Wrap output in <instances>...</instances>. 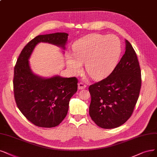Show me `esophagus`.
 <instances>
[{"mask_svg": "<svg viewBox=\"0 0 157 157\" xmlns=\"http://www.w3.org/2000/svg\"><path fill=\"white\" fill-rule=\"evenodd\" d=\"M86 85L84 84L82 82H79L78 83V89L80 90V89H84L86 88Z\"/></svg>", "mask_w": 157, "mask_h": 157, "instance_id": "esophagus-1", "label": "esophagus"}]
</instances>
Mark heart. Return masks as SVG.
<instances>
[{
	"label": "heart",
	"mask_w": 157,
	"mask_h": 157,
	"mask_svg": "<svg viewBox=\"0 0 157 157\" xmlns=\"http://www.w3.org/2000/svg\"><path fill=\"white\" fill-rule=\"evenodd\" d=\"M121 52V44L115 36L94 33L79 39L73 45V55L67 57V66L74 72H78L82 63L92 78H105L117 66Z\"/></svg>",
	"instance_id": "1"
}]
</instances>
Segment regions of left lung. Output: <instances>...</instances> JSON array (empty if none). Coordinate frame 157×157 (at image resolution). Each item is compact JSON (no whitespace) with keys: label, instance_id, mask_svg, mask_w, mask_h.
Here are the masks:
<instances>
[{"label":"left lung","instance_id":"left-lung-1","mask_svg":"<svg viewBox=\"0 0 157 157\" xmlns=\"http://www.w3.org/2000/svg\"><path fill=\"white\" fill-rule=\"evenodd\" d=\"M141 71L136 54L125 40V52L108 77L90 85L89 114L101 128L113 129L128 120L139 97Z\"/></svg>","mask_w":157,"mask_h":157}]
</instances>
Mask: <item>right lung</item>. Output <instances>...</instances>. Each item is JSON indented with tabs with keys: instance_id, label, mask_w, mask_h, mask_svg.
Returning <instances> with one entry per match:
<instances>
[{
	"instance_id": "add662e5",
	"label": "right lung",
	"mask_w": 157,
	"mask_h": 157,
	"mask_svg": "<svg viewBox=\"0 0 157 157\" xmlns=\"http://www.w3.org/2000/svg\"><path fill=\"white\" fill-rule=\"evenodd\" d=\"M68 34L40 35L22 49L14 68L13 92L17 107L35 125L54 127L66 117L70 99L78 90L76 78H45L33 73L28 59L36 46L48 43L65 49Z\"/></svg>"
}]
</instances>
